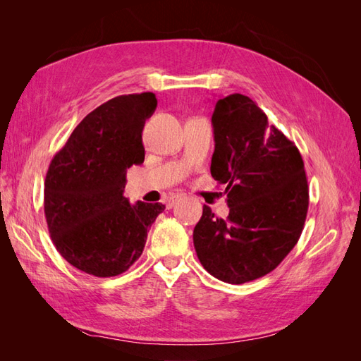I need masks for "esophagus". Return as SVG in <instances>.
<instances>
[{"label": "esophagus", "mask_w": 361, "mask_h": 361, "mask_svg": "<svg viewBox=\"0 0 361 361\" xmlns=\"http://www.w3.org/2000/svg\"><path fill=\"white\" fill-rule=\"evenodd\" d=\"M180 200V195H171V197L169 199V203H167V206H174V204H176Z\"/></svg>", "instance_id": "34e87169"}]
</instances>
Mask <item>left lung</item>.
<instances>
[{
    "instance_id": "1",
    "label": "left lung",
    "mask_w": 361,
    "mask_h": 361,
    "mask_svg": "<svg viewBox=\"0 0 361 361\" xmlns=\"http://www.w3.org/2000/svg\"><path fill=\"white\" fill-rule=\"evenodd\" d=\"M211 174L226 185V220L203 206L195 253L215 279L241 285L267 276L298 243L309 209L300 150L248 96L215 104Z\"/></svg>"
}]
</instances>
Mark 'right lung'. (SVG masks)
<instances>
[{
  "mask_svg": "<svg viewBox=\"0 0 361 361\" xmlns=\"http://www.w3.org/2000/svg\"><path fill=\"white\" fill-rule=\"evenodd\" d=\"M154 93L116 96L87 114L52 158L45 179V216L59 253L80 271L114 277L143 253L162 203L123 195L126 170L143 164V128Z\"/></svg>",
  "mask_w": 361,
  "mask_h": 361,
  "instance_id": "1",
  "label": "right lung"
}]
</instances>
